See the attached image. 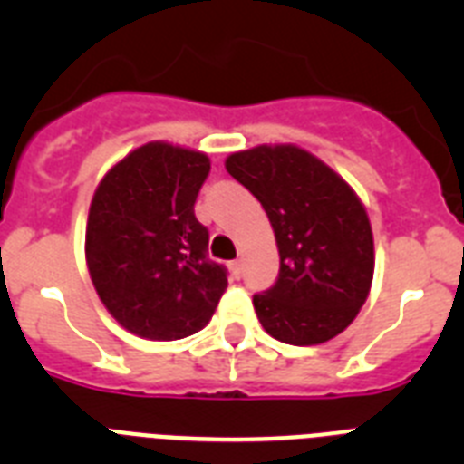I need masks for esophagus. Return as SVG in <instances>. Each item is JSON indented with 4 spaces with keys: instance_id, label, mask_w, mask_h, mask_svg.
Instances as JSON below:
<instances>
[{
    "instance_id": "esophagus-1",
    "label": "esophagus",
    "mask_w": 464,
    "mask_h": 464,
    "mask_svg": "<svg viewBox=\"0 0 464 464\" xmlns=\"http://www.w3.org/2000/svg\"><path fill=\"white\" fill-rule=\"evenodd\" d=\"M229 269H232V274H235L237 278L241 276V274H244V262L241 260H235V262H229Z\"/></svg>"
}]
</instances>
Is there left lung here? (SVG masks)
<instances>
[{
	"label": "left lung",
	"instance_id": "8db88e82",
	"mask_svg": "<svg viewBox=\"0 0 464 464\" xmlns=\"http://www.w3.org/2000/svg\"><path fill=\"white\" fill-rule=\"evenodd\" d=\"M225 169L257 197L276 237V283L253 295L262 327L293 346L337 337L362 309L374 276L372 225L353 188L290 143L232 153Z\"/></svg>",
	"mask_w": 464,
	"mask_h": 464
}]
</instances>
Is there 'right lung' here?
Here are the masks:
<instances>
[{
  "label": "right lung",
  "mask_w": 464,
  "mask_h": 464,
  "mask_svg": "<svg viewBox=\"0 0 464 464\" xmlns=\"http://www.w3.org/2000/svg\"><path fill=\"white\" fill-rule=\"evenodd\" d=\"M208 171L199 150L150 141L94 190L85 227L90 278L109 314L137 337H190L227 288V269L208 260V229L195 218Z\"/></svg>",
  "instance_id": "1"
}]
</instances>
